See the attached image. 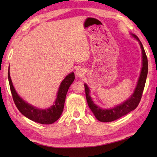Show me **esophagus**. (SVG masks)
Here are the masks:
<instances>
[{
	"label": "esophagus",
	"instance_id": "esophagus-1",
	"mask_svg": "<svg viewBox=\"0 0 157 157\" xmlns=\"http://www.w3.org/2000/svg\"><path fill=\"white\" fill-rule=\"evenodd\" d=\"M75 75L77 77H78V78H81V77L83 76V75H84L83 70H82L81 68L77 69L75 71Z\"/></svg>",
	"mask_w": 157,
	"mask_h": 157
}]
</instances>
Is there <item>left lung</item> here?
Masks as SVG:
<instances>
[{
    "label": "left lung",
    "instance_id": "1",
    "mask_svg": "<svg viewBox=\"0 0 157 157\" xmlns=\"http://www.w3.org/2000/svg\"><path fill=\"white\" fill-rule=\"evenodd\" d=\"M134 38L139 41L142 52V68L140 71L139 78L138 79L137 84L134 91L132 95L121 104L116 105L111 109H102L95 104L90 95V89L86 84H84L85 93H86V98L89 108L94 116L98 121L100 122H111L120 118L121 117L126 115L130 111H133L139 105L141 96L144 89L146 78H147L148 72V63L147 58L146 56L144 48H143L141 42L139 40L136 35L134 34H130Z\"/></svg>",
    "mask_w": 157,
    "mask_h": 157
}]
</instances>
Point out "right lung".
I'll return each mask as SVG.
<instances>
[{
    "label": "right lung",
    "instance_id": "1",
    "mask_svg": "<svg viewBox=\"0 0 157 157\" xmlns=\"http://www.w3.org/2000/svg\"><path fill=\"white\" fill-rule=\"evenodd\" d=\"M8 79L13 100L20 112L26 118L36 123L49 124L57 121L62 115L63 107H64L66 94H67L69 87L75 79V74L72 72L66 75V78L61 82L57 91L56 100H55L53 105L50 106L49 108L44 109L34 107L25 102L18 95L13 86L11 78H10V67L8 70Z\"/></svg>",
    "mask_w": 157,
    "mask_h": 157
}]
</instances>
